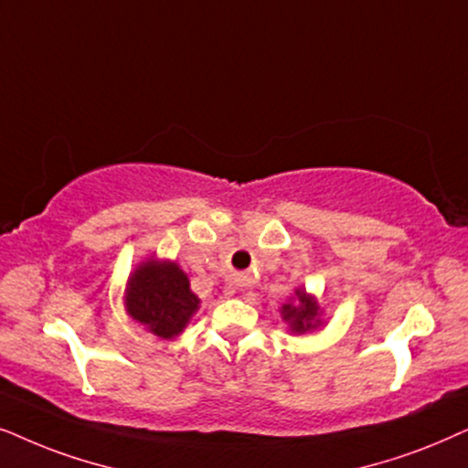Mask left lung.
Segmentation results:
<instances>
[{"instance_id":"1","label":"left lung","mask_w":468,"mask_h":468,"mask_svg":"<svg viewBox=\"0 0 468 468\" xmlns=\"http://www.w3.org/2000/svg\"><path fill=\"white\" fill-rule=\"evenodd\" d=\"M280 316L286 323L291 334H313L316 329L325 327L323 321V310L319 306V299L313 292H308L303 286H297L292 295L286 299L280 308Z\"/></svg>"}]
</instances>
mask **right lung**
<instances>
[{"label": "right lung", "mask_w": 468, "mask_h": 468, "mask_svg": "<svg viewBox=\"0 0 468 468\" xmlns=\"http://www.w3.org/2000/svg\"><path fill=\"white\" fill-rule=\"evenodd\" d=\"M123 308L145 332L173 340L188 327L201 299L192 292L188 273L176 261L158 259L154 252L130 271Z\"/></svg>", "instance_id": "1"}]
</instances>
